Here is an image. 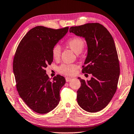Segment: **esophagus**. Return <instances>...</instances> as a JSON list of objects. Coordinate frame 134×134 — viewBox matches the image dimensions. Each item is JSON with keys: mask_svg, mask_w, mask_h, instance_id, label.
<instances>
[{"mask_svg": "<svg viewBox=\"0 0 134 134\" xmlns=\"http://www.w3.org/2000/svg\"><path fill=\"white\" fill-rule=\"evenodd\" d=\"M71 80V78H70V77L65 78V81H66L67 82H70Z\"/></svg>", "mask_w": 134, "mask_h": 134, "instance_id": "1", "label": "esophagus"}]
</instances>
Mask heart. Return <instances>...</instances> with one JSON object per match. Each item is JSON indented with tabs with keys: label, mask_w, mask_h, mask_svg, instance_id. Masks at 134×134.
<instances>
[{
	"label": "heart",
	"mask_w": 134,
	"mask_h": 134,
	"mask_svg": "<svg viewBox=\"0 0 134 134\" xmlns=\"http://www.w3.org/2000/svg\"><path fill=\"white\" fill-rule=\"evenodd\" d=\"M66 45L74 53L78 54L82 51L85 46V42L81 38L73 37L70 38L66 42ZM52 54L54 60H57L60 59L61 55V48L58 44L55 45L52 49ZM77 69V66L74 64H63L57 69L59 72L68 75L74 74Z\"/></svg>",
	"instance_id": "b5f03b06"
}]
</instances>
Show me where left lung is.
I'll list each match as a JSON object with an SVG mask.
<instances>
[{
    "instance_id": "8db88e82",
    "label": "left lung",
    "mask_w": 134,
    "mask_h": 134,
    "mask_svg": "<svg viewBox=\"0 0 134 134\" xmlns=\"http://www.w3.org/2000/svg\"><path fill=\"white\" fill-rule=\"evenodd\" d=\"M70 32L84 38L88 53L82 72L91 74L90 81L78 77L81 85L77 102L84 110L100 111L109 103L117 90L120 77L119 58L114 39L99 23H88L70 28Z\"/></svg>"
}]
</instances>
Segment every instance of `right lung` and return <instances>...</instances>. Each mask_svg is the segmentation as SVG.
<instances>
[{
    "label": "right lung",
    "mask_w": 134,
    "mask_h": 134,
    "mask_svg": "<svg viewBox=\"0 0 134 134\" xmlns=\"http://www.w3.org/2000/svg\"><path fill=\"white\" fill-rule=\"evenodd\" d=\"M68 30L69 27L54 30L37 26L25 34L15 52L13 72L18 93L38 113L53 110L60 102V91L65 84V78L57 75L51 80L45 68L53 62L52 49Z\"/></svg>",
    "instance_id": "add662e5"
}]
</instances>
